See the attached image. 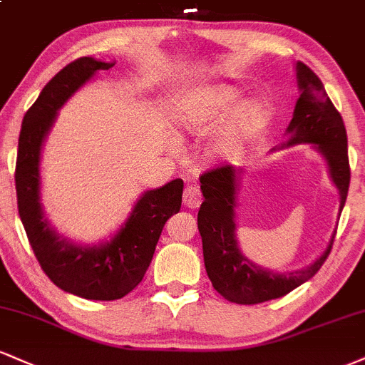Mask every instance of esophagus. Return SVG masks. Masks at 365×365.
Wrapping results in <instances>:
<instances>
[{"instance_id": "obj_1", "label": "esophagus", "mask_w": 365, "mask_h": 365, "mask_svg": "<svg viewBox=\"0 0 365 365\" xmlns=\"http://www.w3.org/2000/svg\"><path fill=\"white\" fill-rule=\"evenodd\" d=\"M183 204L187 207L195 209L202 204V192L197 185H187L185 190H183Z\"/></svg>"}]
</instances>
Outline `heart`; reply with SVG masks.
<instances>
[{
  "mask_svg": "<svg viewBox=\"0 0 365 365\" xmlns=\"http://www.w3.org/2000/svg\"><path fill=\"white\" fill-rule=\"evenodd\" d=\"M238 102V91L230 86H216L187 95L177 113V125L190 134H202L227 115ZM265 118L262 105L247 103L236 112L231 125L219 138L212 155H230L260 129Z\"/></svg>",
  "mask_w": 365,
  "mask_h": 365,
  "instance_id": "obj_1",
  "label": "heart"
}]
</instances>
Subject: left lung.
<instances>
[{"instance_id":"left-lung-1","label":"left lung","mask_w":365,"mask_h":365,"mask_svg":"<svg viewBox=\"0 0 365 365\" xmlns=\"http://www.w3.org/2000/svg\"><path fill=\"white\" fill-rule=\"evenodd\" d=\"M297 81L301 96L297 100L287 133V146L299 143L314 144L327 158L330 175L340 192V210L344 209L350 185L349 148L344 118L324 91L322 80L306 64L297 63ZM238 171L230 165L207 170L200 177L204 202L199 209L197 225L202 236L204 263L212 287L222 297L236 304H258L277 299L309 280L322 269L331 252L330 245L322 257L302 270L279 274L250 262L240 252L235 240L232 207L238 188Z\"/></svg>"}]
</instances>
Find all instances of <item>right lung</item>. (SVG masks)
<instances>
[{"mask_svg":"<svg viewBox=\"0 0 365 365\" xmlns=\"http://www.w3.org/2000/svg\"><path fill=\"white\" fill-rule=\"evenodd\" d=\"M115 63L80 57L64 66L25 113L15 166L19 214L42 270L57 287L83 299L115 301L143 280L168 217L182 205L183 180L144 192L120 231L100 247H78L61 238L43 217L38 197L41 148L66 100L100 69Z\"/></svg>","mask_w":365,"mask_h":365,"instance_id":"add662e5","label":"right lung"}]
</instances>
